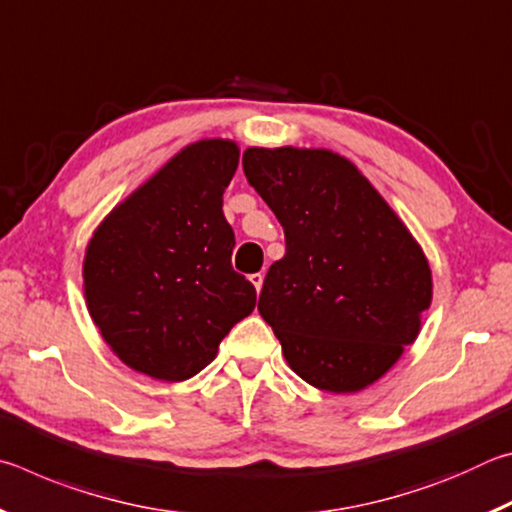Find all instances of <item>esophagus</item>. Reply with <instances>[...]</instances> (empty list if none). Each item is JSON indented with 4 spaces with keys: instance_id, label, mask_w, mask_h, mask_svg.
I'll return each mask as SVG.
<instances>
[{
    "instance_id": "obj_1",
    "label": "esophagus",
    "mask_w": 512,
    "mask_h": 512,
    "mask_svg": "<svg viewBox=\"0 0 512 512\" xmlns=\"http://www.w3.org/2000/svg\"><path fill=\"white\" fill-rule=\"evenodd\" d=\"M250 282H253V287L259 293V291H262V284H264V275L262 273H253V275H250Z\"/></svg>"
}]
</instances>
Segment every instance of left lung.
I'll return each mask as SVG.
<instances>
[{
    "instance_id": "left-lung-1",
    "label": "left lung",
    "mask_w": 512,
    "mask_h": 512,
    "mask_svg": "<svg viewBox=\"0 0 512 512\" xmlns=\"http://www.w3.org/2000/svg\"><path fill=\"white\" fill-rule=\"evenodd\" d=\"M244 173L284 228L259 314L307 384L357 393L420 334L431 268L368 178L325 149H248Z\"/></svg>"
}]
</instances>
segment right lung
<instances>
[{
	"label": "right lung",
	"instance_id": "obj_1",
	"mask_svg": "<svg viewBox=\"0 0 512 512\" xmlns=\"http://www.w3.org/2000/svg\"><path fill=\"white\" fill-rule=\"evenodd\" d=\"M237 164L235 142L189 144L94 230L85 300L128 368L162 381L194 377L255 309V287L232 268L235 232L223 216Z\"/></svg>",
	"mask_w": 512,
	"mask_h": 512
}]
</instances>
